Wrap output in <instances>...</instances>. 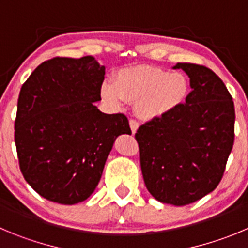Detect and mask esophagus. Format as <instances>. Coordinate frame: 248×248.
<instances>
[{
    "instance_id": "1",
    "label": "esophagus",
    "mask_w": 248,
    "mask_h": 248,
    "mask_svg": "<svg viewBox=\"0 0 248 248\" xmlns=\"http://www.w3.org/2000/svg\"><path fill=\"white\" fill-rule=\"evenodd\" d=\"M129 125H130V129L131 131H133V134H135L136 130L139 129V122L135 119H130L129 120Z\"/></svg>"
}]
</instances>
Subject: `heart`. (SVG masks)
I'll list each match as a JSON object with an SVG mask.
<instances>
[{
  "mask_svg": "<svg viewBox=\"0 0 248 248\" xmlns=\"http://www.w3.org/2000/svg\"><path fill=\"white\" fill-rule=\"evenodd\" d=\"M187 79L183 73L155 67L124 70L113 81H105L101 95L108 105L120 107L136 102V113L143 119L163 117L184 102Z\"/></svg>",
  "mask_w": 248,
  "mask_h": 248,
  "instance_id": "b5f03b06",
  "label": "heart"
}]
</instances>
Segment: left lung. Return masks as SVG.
Returning <instances> with one entry per match:
<instances>
[{
  "label": "left lung",
  "instance_id": "left-lung-1",
  "mask_svg": "<svg viewBox=\"0 0 248 248\" xmlns=\"http://www.w3.org/2000/svg\"><path fill=\"white\" fill-rule=\"evenodd\" d=\"M190 78L185 102L138 129L143 181L163 203L185 206L220 183L235 138V108L220 78L204 65L178 63Z\"/></svg>",
  "mask_w": 248,
  "mask_h": 248
}]
</instances>
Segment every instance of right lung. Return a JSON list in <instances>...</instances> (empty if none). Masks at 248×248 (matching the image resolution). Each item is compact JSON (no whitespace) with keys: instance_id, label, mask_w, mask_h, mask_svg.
Instances as JSON below:
<instances>
[{"instance_id":"right-lung-1","label":"right lung","mask_w":248,"mask_h":248,"mask_svg":"<svg viewBox=\"0 0 248 248\" xmlns=\"http://www.w3.org/2000/svg\"><path fill=\"white\" fill-rule=\"evenodd\" d=\"M105 67L91 56L41 63L20 89L14 141L27 183L48 201H85L100 183L115 139L131 134L123 113L106 114Z\"/></svg>"}]
</instances>
